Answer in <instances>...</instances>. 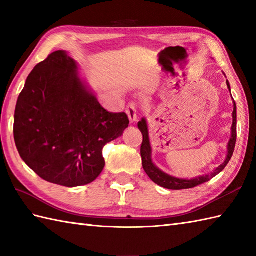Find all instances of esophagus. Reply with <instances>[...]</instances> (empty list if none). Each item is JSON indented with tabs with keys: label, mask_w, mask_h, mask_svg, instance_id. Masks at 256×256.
Segmentation results:
<instances>
[{
	"label": "esophagus",
	"mask_w": 256,
	"mask_h": 256,
	"mask_svg": "<svg viewBox=\"0 0 256 256\" xmlns=\"http://www.w3.org/2000/svg\"><path fill=\"white\" fill-rule=\"evenodd\" d=\"M125 112H126L128 120L131 123L136 122L138 120V111H136V106H135L134 103H128L126 108H125Z\"/></svg>",
	"instance_id": "obj_1"
}]
</instances>
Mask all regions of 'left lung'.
I'll return each mask as SVG.
<instances>
[{"label":"left lung","instance_id":"obj_1","mask_svg":"<svg viewBox=\"0 0 256 256\" xmlns=\"http://www.w3.org/2000/svg\"><path fill=\"white\" fill-rule=\"evenodd\" d=\"M226 86L230 90V84L229 81H226ZM231 92V90H230ZM234 108H233V123H232V128H231V138L228 143V154H226V160L222 162V164L216 167V170L210 172L209 175H204V176H200L194 179H182V178H176L172 177L170 175H167L166 172H162L160 168H157L153 160H152V148H150V136H148V123H146V120L142 118V121H140L138 126L140 128V131L143 134V142L142 146H140V156H142V164L145 172L148 174V176L153 180L155 184H158V186L162 188H167V189H172V190H180V189H189V188H194L196 186H199V184L209 182L210 179L214 178V176L218 175L219 172L224 170L226 166L228 165V162H230L231 157L233 155V152H234L236 148V104L234 102L233 104Z\"/></svg>","mask_w":256,"mask_h":256}]
</instances>
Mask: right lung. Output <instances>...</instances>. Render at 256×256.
I'll return each instance as SVG.
<instances>
[{"instance_id":"right-lung-1","label":"right lung","mask_w":256,"mask_h":256,"mask_svg":"<svg viewBox=\"0 0 256 256\" xmlns=\"http://www.w3.org/2000/svg\"><path fill=\"white\" fill-rule=\"evenodd\" d=\"M64 50L36 64L20 94L14 140L26 165L44 180L77 187L104 168L102 150L128 126L124 112H108Z\"/></svg>"}]
</instances>
